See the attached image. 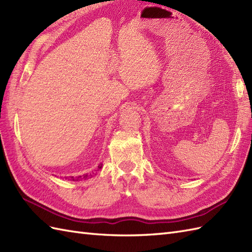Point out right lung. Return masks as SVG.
<instances>
[{
	"instance_id": "1",
	"label": "right lung",
	"mask_w": 252,
	"mask_h": 252,
	"mask_svg": "<svg viewBox=\"0 0 252 252\" xmlns=\"http://www.w3.org/2000/svg\"><path fill=\"white\" fill-rule=\"evenodd\" d=\"M101 167H102V163L101 164H99V165H98V169L97 170H99V169H101ZM91 175V174H90ZM90 175L89 174H84V175H80V176H76V177H73V176H70L69 177V180L70 181H81V180H87L88 179V177H90Z\"/></svg>"
}]
</instances>
